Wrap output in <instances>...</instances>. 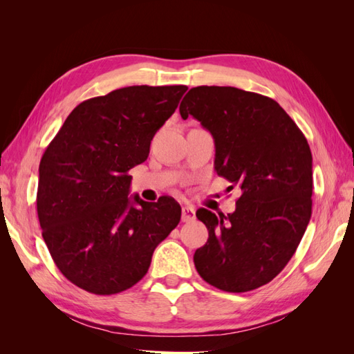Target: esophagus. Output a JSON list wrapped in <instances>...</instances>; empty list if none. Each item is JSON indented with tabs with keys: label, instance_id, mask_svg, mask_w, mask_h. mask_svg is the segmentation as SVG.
Here are the masks:
<instances>
[{
	"label": "esophagus",
	"instance_id": "1",
	"mask_svg": "<svg viewBox=\"0 0 354 354\" xmlns=\"http://www.w3.org/2000/svg\"><path fill=\"white\" fill-rule=\"evenodd\" d=\"M195 220V208L190 205H185L181 208V221L183 223H189Z\"/></svg>",
	"mask_w": 354,
	"mask_h": 354
}]
</instances>
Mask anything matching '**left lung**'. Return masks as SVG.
<instances>
[{
	"mask_svg": "<svg viewBox=\"0 0 354 354\" xmlns=\"http://www.w3.org/2000/svg\"><path fill=\"white\" fill-rule=\"evenodd\" d=\"M212 134L214 168L241 189L236 209L199 208L207 243L194 261L205 282L226 292L269 283L292 259L312 217V152L279 103L234 87L201 85L180 104Z\"/></svg>",
	"mask_w": 354,
	"mask_h": 354,
	"instance_id": "obj_1",
	"label": "left lung"
}]
</instances>
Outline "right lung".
I'll use <instances>...</instances> for the list:
<instances>
[{
	"mask_svg": "<svg viewBox=\"0 0 354 354\" xmlns=\"http://www.w3.org/2000/svg\"><path fill=\"white\" fill-rule=\"evenodd\" d=\"M186 90L133 85L85 100L42 155V238L62 274L84 291L112 295L136 285L178 224L181 208L171 196L128 198V171L147 159L155 133Z\"/></svg>",
	"mask_w": 354,
	"mask_h": 354,
	"instance_id": "1",
	"label": "right lung"
}]
</instances>
